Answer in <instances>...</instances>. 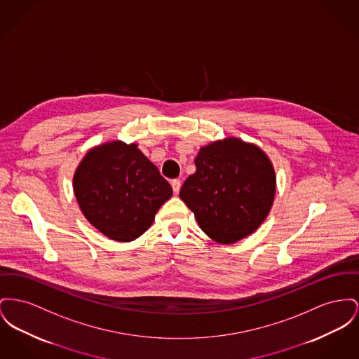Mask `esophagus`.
I'll list each match as a JSON object with an SVG mask.
<instances>
[{"instance_id":"34e87169","label":"esophagus","mask_w":359,"mask_h":359,"mask_svg":"<svg viewBox=\"0 0 359 359\" xmlns=\"http://www.w3.org/2000/svg\"><path fill=\"white\" fill-rule=\"evenodd\" d=\"M170 184H172V189H173V192H175V194H179V191H180V187H182V182H180L179 179H173V180L170 182Z\"/></svg>"}]
</instances>
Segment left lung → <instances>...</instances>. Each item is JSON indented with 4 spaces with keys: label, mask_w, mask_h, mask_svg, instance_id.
<instances>
[{
    "label": "left lung",
    "mask_w": 359,
    "mask_h": 359,
    "mask_svg": "<svg viewBox=\"0 0 359 359\" xmlns=\"http://www.w3.org/2000/svg\"><path fill=\"white\" fill-rule=\"evenodd\" d=\"M195 167L180 199L210 238L233 244L262 225L276 184L274 167L262 149L238 138L215 141L201 148Z\"/></svg>",
    "instance_id": "obj_1"
}]
</instances>
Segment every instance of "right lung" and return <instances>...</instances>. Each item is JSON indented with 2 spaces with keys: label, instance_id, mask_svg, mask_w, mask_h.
Masks as SVG:
<instances>
[{
  "label": "right lung",
  "instance_id": "add662e5",
  "mask_svg": "<svg viewBox=\"0 0 359 359\" xmlns=\"http://www.w3.org/2000/svg\"><path fill=\"white\" fill-rule=\"evenodd\" d=\"M85 218L115 241H133L151 226L172 187L137 144L111 141L85 154L73 177Z\"/></svg>",
  "mask_w": 359,
  "mask_h": 359
}]
</instances>
